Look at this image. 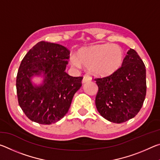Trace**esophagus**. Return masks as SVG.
I'll return each mask as SVG.
<instances>
[{"label":"esophagus","mask_w":160,"mask_h":160,"mask_svg":"<svg viewBox=\"0 0 160 160\" xmlns=\"http://www.w3.org/2000/svg\"><path fill=\"white\" fill-rule=\"evenodd\" d=\"M90 80H91V79H90V77L87 76V75H85V76L83 77V79H82V83L84 84V83H85V82H90Z\"/></svg>","instance_id":"obj_1"}]
</instances>
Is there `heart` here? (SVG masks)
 <instances>
[{"label":"heart","instance_id":"heart-1","mask_svg":"<svg viewBox=\"0 0 160 160\" xmlns=\"http://www.w3.org/2000/svg\"><path fill=\"white\" fill-rule=\"evenodd\" d=\"M69 60L72 66L88 68L93 76L107 78L115 74L122 67L124 53L117 44H99L80 48L75 56H71Z\"/></svg>","mask_w":160,"mask_h":160}]
</instances>
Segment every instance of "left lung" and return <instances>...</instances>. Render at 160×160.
<instances>
[{
  "mask_svg": "<svg viewBox=\"0 0 160 160\" xmlns=\"http://www.w3.org/2000/svg\"><path fill=\"white\" fill-rule=\"evenodd\" d=\"M94 80L99 88L95 104L102 117L121 123L139 112L146 95V69L135 50L130 48L117 72Z\"/></svg>",
  "mask_w": 160,
  "mask_h": 160,
  "instance_id": "left-lung-1",
  "label": "left lung"
}]
</instances>
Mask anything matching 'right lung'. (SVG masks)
Listing matches in <instances>:
<instances>
[{
	"instance_id": "right-lung-1",
	"label": "right lung",
	"mask_w": 160,
	"mask_h": 160,
	"mask_svg": "<svg viewBox=\"0 0 160 160\" xmlns=\"http://www.w3.org/2000/svg\"><path fill=\"white\" fill-rule=\"evenodd\" d=\"M69 53L63 46L42 41L22 61L16 79L18 103L34 122L49 125L61 120L82 86V77H72L65 71ZM34 77H42V82L33 83Z\"/></svg>"
}]
</instances>
